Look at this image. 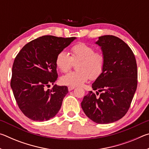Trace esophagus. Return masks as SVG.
Masks as SVG:
<instances>
[{
    "instance_id": "esophagus-1",
    "label": "esophagus",
    "mask_w": 149,
    "mask_h": 149,
    "mask_svg": "<svg viewBox=\"0 0 149 149\" xmlns=\"http://www.w3.org/2000/svg\"><path fill=\"white\" fill-rule=\"evenodd\" d=\"M75 89V87H72V86H69L68 87V91H72L73 89Z\"/></svg>"
}]
</instances>
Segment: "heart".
<instances>
[{
    "label": "heart",
    "instance_id": "heart-1",
    "mask_svg": "<svg viewBox=\"0 0 149 149\" xmlns=\"http://www.w3.org/2000/svg\"><path fill=\"white\" fill-rule=\"evenodd\" d=\"M104 56L100 52H95L91 45L84 42L75 45L71 48V56L67 52L60 51L57 54L55 64L60 72L69 71L74 63H77L78 71L68 73L60 78L61 84L67 86H80L89 78L97 79L103 71Z\"/></svg>",
    "mask_w": 149,
    "mask_h": 149
}]
</instances>
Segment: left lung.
I'll return each mask as SVG.
<instances>
[{
    "label": "left lung",
    "mask_w": 149,
    "mask_h": 149,
    "mask_svg": "<svg viewBox=\"0 0 149 149\" xmlns=\"http://www.w3.org/2000/svg\"><path fill=\"white\" fill-rule=\"evenodd\" d=\"M101 47L104 66L101 75L92 84L93 90L81 103L87 116L97 123L114 122L129 110L137 89V67L130 47L114 35L99 37L95 42Z\"/></svg>",
    "instance_id": "1"
}]
</instances>
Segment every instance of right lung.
<instances>
[{"label":"right lung","mask_w":149,"mask_h":149,"mask_svg":"<svg viewBox=\"0 0 149 149\" xmlns=\"http://www.w3.org/2000/svg\"><path fill=\"white\" fill-rule=\"evenodd\" d=\"M75 39L45 35L26 44L15 58L10 86L19 109L29 119L43 122L58 112L68 87H46L58 78L57 54Z\"/></svg>","instance_id":"right-lung-1"}]
</instances>
